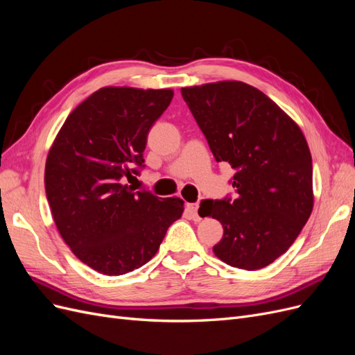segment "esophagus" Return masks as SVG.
I'll use <instances>...</instances> for the list:
<instances>
[{"label": "esophagus", "mask_w": 355, "mask_h": 355, "mask_svg": "<svg viewBox=\"0 0 355 355\" xmlns=\"http://www.w3.org/2000/svg\"><path fill=\"white\" fill-rule=\"evenodd\" d=\"M187 210H188V213L191 214L192 220H196V222L201 220L200 214H198V204H197V202H196V204H187Z\"/></svg>", "instance_id": "esophagus-1"}]
</instances>
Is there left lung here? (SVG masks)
<instances>
[{"instance_id": "8db88e82", "label": "left lung", "mask_w": 355, "mask_h": 355, "mask_svg": "<svg viewBox=\"0 0 355 355\" xmlns=\"http://www.w3.org/2000/svg\"><path fill=\"white\" fill-rule=\"evenodd\" d=\"M180 92L214 159L237 170L234 200L201 201L202 218L211 216L223 227L213 252L240 270H261L287 252L313 211V159L306 139L253 85L218 81Z\"/></svg>"}]
</instances>
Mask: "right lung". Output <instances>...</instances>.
Listing matches in <instances>:
<instances>
[{
    "instance_id": "obj_1",
    "label": "right lung",
    "mask_w": 355,
    "mask_h": 355,
    "mask_svg": "<svg viewBox=\"0 0 355 355\" xmlns=\"http://www.w3.org/2000/svg\"><path fill=\"white\" fill-rule=\"evenodd\" d=\"M173 99L171 89L102 87L63 123L46 161L53 220L72 253L103 275L151 261L184 213L178 197L124 185L144 167L148 133Z\"/></svg>"
}]
</instances>
